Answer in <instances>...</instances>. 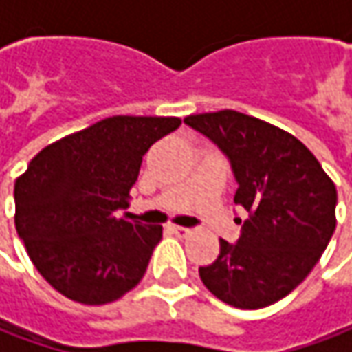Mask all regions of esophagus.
Returning <instances> with one entry per match:
<instances>
[{
  "instance_id": "1",
  "label": "esophagus",
  "mask_w": 352,
  "mask_h": 352,
  "mask_svg": "<svg viewBox=\"0 0 352 352\" xmlns=\"http://www.w3.org/2000/svg\"><path fill=\"white\" fill-rule=\"evenodd\" d=\"M170 233H174L176 236H188L192 231L188 227H180V225H168Z\"/></svg>"
}]
</instances>
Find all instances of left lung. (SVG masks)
<instances>
[{"mask_svg":"<svg viewBox=\"0 0 352 352\" xmlns=\"http://www.w3.org/2000/svg\"><path fill=\"white\" fill-rule=\"evenodd\" d=\"M227 156L235 204L249 219L236 243L199 266L206 288L225 304L258 309L288 296L318 264L335 231L337 190L294 135L233 109L184 119ZM241 221V219H239Z\"/></svg>","mask_w":352,"mask_h":352,"instance_id":"left-lung-1","label":"left lung"}]
</instances>
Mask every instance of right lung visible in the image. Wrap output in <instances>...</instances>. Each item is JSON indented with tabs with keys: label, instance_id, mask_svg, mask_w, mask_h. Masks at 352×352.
Instances as JSON below:
<instances>
[{
	"label": "right lung",
	"instance_id": "1",
	"mask_svg": "<svg viewBox=\"0 0 352 352\" xmlns=\"http://www.w3.org/2000/svg\"><path fill=\"white\" fill-rule=\"evenodd\" d=\"M178 117L116 116L45 146L15 182V229L62 296L109 304L146 272L162 225L121 211L142 156L180 127Z\"/></svg>",
	"mask_w": 352,
	"mask_h": 352
}]
</instances>
